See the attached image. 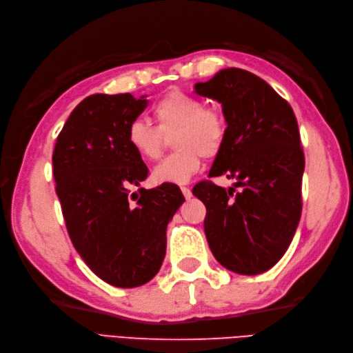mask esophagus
Instances as JSON below:
<instances>
[{"label": "esophagus", "mask_w": 353, "mask_h": 353, "mask_svg": "<svg viewBox=\"0 0 353 353\" xmlns=\"http://www.w3.org/2000/svg\"><path fill=\"white\" fill-rule=\"evenodd\" d=\"M181 191H183V194L185 199H191V196H193V193H191L190 187H181Z\"/></svg>", "instance_id": "34e87169"}]
</instances>
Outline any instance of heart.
Here are the masks:
<instances>
[{"label":"heart","mask_w":353,"mask_h":353,"mask_svg":"<svg viewBox=\"0 0 353 353\" xmlns=\"http://www.w3.org/2000/svg\"><path fill=\"white\" fill-rule=\"evenodd\" d=\"M156 126L134 121L128 126L126 141L143 160H156L163 152L165 137L172 132L176 152L153 169L157 184H185L201 166V156L215 157L225 143L227 122L223 114L200 99L172 90L152 108Z\"/></svg>","instance_id":"heart-1"}]
</instances>
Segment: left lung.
<instances>
[{"label":"left lung","instance_id":"left-lung-1","mask_svg":"<svg viewBox=\"0 0 353 353\" xmlns=\"http://www.w3.org/2000/svg\"><path fill=\"white\" fill-rule=\"evenodd\" d=\"M194 92L221 103L228 125L209 176L236 179L228 190L212 181L193 188L206 206L209 248L232 272L262 274L283 258L301 221L305 156L296 116L271 85L237 68L197 82Z\"/></svg>","mask_w":353,"mask_h":353}]
</instances>
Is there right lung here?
<instances>
[{
	"mask_svg": "<svg viewBox=\"0 0 353 353\" xmlns=\"http://www.w3.org/2000/svg\"><path fill=\"white\" fill-rule=\"evenodd\" d=\"M145 95L94 94L70 113L52 153V175L74 249L90 270L114 287L150 281L166 253V228L184 196L175 184L140 194L148 175L128 145L126 131L147 108Z\"/></svg>",
	"mask_w": 353,
	"mask_h": 353,
	"instance_id": "1",
	"label": "right lung"
}]
</instances>
